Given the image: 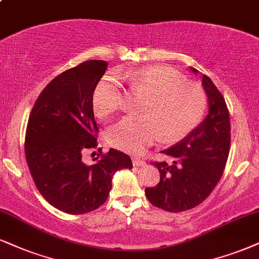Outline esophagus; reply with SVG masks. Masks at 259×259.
<instances>
[{
  "label": "esophagus",
  "mask_w": 259,
  "mask_h": 259,
  "mask_svg": "<svg viewBox=\"0 0 259 259\" xmlns=\"http://www.w3.org/2000/svg\"><path fill=\"white\" fill-rule=\"evenodd\" d=\"M132 162H133V165H135V167H142V165L145 164L144 159H142L139 157H133Z\"/></svg>",
  "instance_id": "1"
}]
</instances>
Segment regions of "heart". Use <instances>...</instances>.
<instances>
[{
	"label": "heart",
	"instance_id": "heart-1",
	"mask_svg": "<svg viewBox=\"0 0 259 259\" xmlns=\"http://www.w3.org/2000/svg\"><path fill=\"white\" fill-rule=\"evenodd\" d=\"M131 85L150 97L143 116H126L108 132L115 148L128 154H142L159 138L177 142L185 138L202 121L206 95L202 88L185 80L180 73L167 67H146L127 75ZM122 88L115 74L108 73L96 85L92 105L100 117L109 116L121 107Z\"/></svg>",
	"mask_w": 259,
	"mask_h": 259
}]
</instances>
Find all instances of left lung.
<instances>
[{
    "label": "left lung",
    "mask_w": 259,
    "mask_h": 259,
    "mask_svg": "<svg viewBox=\"0 0 259 259\" xmlns=\"http://www.w3.org/2000/svg\"><path fill=\"white\" fill-rule=\"evenodd\" d=\"M191 71L198 74L196 68ZM209 111L199 126L177 145L162 150L168 159L154 162L161 179L146 187L149 202L165 211L180 212L199 205L221 179L231 145V122L225 98L211 79L202 75Z\"/></svg>",
    "instance_id": "obj_1"
}]
</instances>
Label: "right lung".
Returning <instances> with one entry per match:
<instances>
[{
    "instance_id": "add662e5",
    "label": "right lung",
    "mask_w": 259,
    "mask_h": 259,
    "mask_svg": "<svg viewBox=\"0 0 259 259\" xmlns=\"http://www.w3.org/2000/svg\"><path fill=\"white\" fill-rule=\"evenodd\" d=\"M107 66L90 60L57 75L28 117L25 155L34 184L48 203L71 215L100 207L109 196L114 174L133 167L130 156L115 149L96 157L92 165L81 161L86 149L97 146L92 94Z\"/></svg>"
}]
</instances>
